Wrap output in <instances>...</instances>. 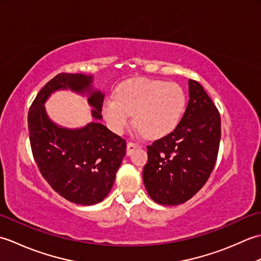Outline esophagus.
<instances>
[{"mask_svg":"<svg viewBox=\"0 0 261 261\" xmlns=\"http://www.w3.org/2000/svg\"><path fill=\"white\" fill-rule=\"evenodd\" d=\"M138 146L137 143H134V142H127L126 143V154L127 156H130V154L135 151V149H137Z\"/></svg>","mask_w":261,"mask_h":261,"instance_id":"1","label":"esophagus"}]
</instances>
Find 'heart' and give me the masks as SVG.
<instances>
[{"mask_svg":"<svg viewBox=\"0 0 261 261\" xmlns=\"http://www.w3.org/2000/svg\"><path fill=\"white\" fill-rule=\"evenodd\" d=\"M185 105V94L176 83L134 79L118 87L114 99L104 102L103 115L118 135L123 134L134 115L140 135L162 138L179 123Z\"/></svg>","mask_w":261,"mask_h":261,"instance_id":"heart-1","label":"heart"}]
</instances>
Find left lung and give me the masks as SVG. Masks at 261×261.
<instances>
[{"label":"left lung","mask_w":261,"mask_h":261,"mask_svg":"<svg viewBox=\"0 0 261 261\" xmlns=\"http://www.w3.org/2000/svg\"><path fill=\"white\" fill-rule=\"evenodd\" d=\"M188 96L175 130L147 147L143 184L158 204L179 205L192 198L207 181L218 158L219 111L196 81L188 80Z\"/></svg>","instance_id":"left-lung-1"}]
</instances>
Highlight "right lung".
Here are the masks:
<instances>
[{"label":"right lung","instance_id":"right-lung-1","mask_svg":"<svg viewBox=\"0 0 261 261\" xmlns=\"http://www.w3.org/2000/svg\"><path fill=\"white\" fill-rule=\"evenodd\" d=\"M93 82V75L58 74L39 92L28 114L32 153L43 178L60 196L80 205L96 204L109 195L126 150L125 140L99 122L105 95ZM67 89L88 97L95 121L69 129L48 118L46 99Z\"/></svg>","mask_w":261,"mask_h":261}]
</instances>
